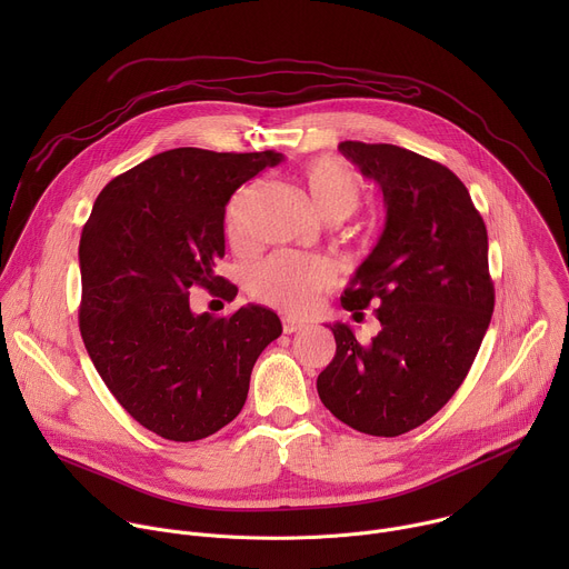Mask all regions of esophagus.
<instances>
[{"label": "esophagus", "mask_w": 569, "mask_h": 569, "mask_svg": "<svg viewBox=\"0 0 569 569\" xmlns=\"http://www.w3.org/2000/svg\"><path fill=\"white\" fill-rule=\"evenodd\" d=\"M281 323H283V333H288V336H290V333H299V331L306 329V323L299 321V319H295V317H283Z\"/></svg>", "instance_id": "obj_1"}]
</instances>
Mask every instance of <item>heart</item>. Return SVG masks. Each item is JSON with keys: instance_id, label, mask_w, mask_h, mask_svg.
<instances>
[{"instance_id": "b5f03b06", "label": "heart", "mask_w": 569, "mask_h": 569, "mask_svg": "<svg viewBox=\"0 0 569 569\" xmlns=\"http://www.w3.org/2000/svg\"><path fill=\"white\" fill-rule=\"evenodd\" d=\"M306 193L321 218L342 222L360 207V184L353 171L336 157H319L301 173ZM248 191L231 198L224 216V227L231 240H240L246 231ZM336 281V266L323 257L279 252L261 261L248 279V290L254 299L286 312H306L315 299Z\"/></svg>"}]
</instances>
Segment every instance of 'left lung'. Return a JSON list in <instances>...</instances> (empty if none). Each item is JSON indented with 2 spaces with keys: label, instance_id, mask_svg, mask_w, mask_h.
<instances>
[{
  "label": "left lung",
  "instance_id": "left-lung-1",
  "mask_svg": "<svg viewBox=\"0 0 569 569\" xmlns=\"http://www.w3.org/2000/svg\"><path fill=\"white\" fill-rule=\"evenodd\" d=\"M338 148L385 198L382 236L342 295L351 312L376 306L382 329L360 345L333 323L338 349L317 391L353 430L398 437L443 408L479 351L496 306L489 236L463 182L439 161L391 143Z\"/></svg>",
  "mask_w": 569,
  "mask_h": 569
}]
</instances>
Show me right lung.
I'll return each instance as SVG.
<instances>
[{
    "label": "right lung",
    "instance_id": "add662e5",
    "mask_svg": "<svg viewBox=\"0 0 569 569\" xmlns=\"http://www.w3.org/2000/svg\"><path fill=\"white\" fill-rule=\"evenodd\" d=\"M281 159L274 150L159 152L106 184L80 233L86 349L121 408L169 441H198L233 421L257 358L281 336L277 312L263 306L213 317L189 303L196 286L236 297L213 274L224 257V207Z\"/></svg>",
    "mask_w": 569,
    "mask_h": 569
}]
</instances>
